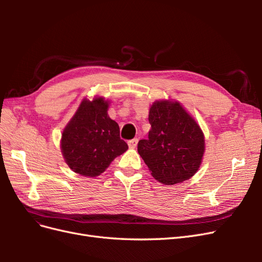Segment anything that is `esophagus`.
Returning a JSON list of instances; mask_svg holds the SVG:
<instances>
[{"label":"esophagus","instance_id":"obj_1","mask_svg":"<svg viewBox=\"0 0 262 262\" xmlns=\"http://www.w3.org/2000/svg\"><path fill=\"white\" fill-rule=\"evenodd\" d=\"M138 142H139V140H138V139L130 140V141L128 142V145H129V147H130V148H136V147H137V145H138Z\"/></svg>","mask_w":262,"mask_h":262}]
</instances>
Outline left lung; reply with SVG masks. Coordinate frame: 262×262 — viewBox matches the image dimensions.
Listing matches in <instances>:
<instances>
[{"instance_id": "obj_1", "label": "left lung", "mask_w": 262, "mask_h": 262, "mask_svg": "<svg viewBox=\"0 0 262 262\" xmlns=\"http://www.w3.org/2000/svg\"><path fill=\"white\" fill-rule=\"evenodd\" d=\"M152 128L147 140H140L138 152L157 181L176 185L194 176L205 152L199 123L179 101L155 100L149 107Z\"/></svg>"}]
</instances>
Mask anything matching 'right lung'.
Wrapping results in <instances>:
<instances>
[{"label": "right lung", "instance_id": "1", "mask_svg": "<svg viewBox=\"0 0 262 262\" xmlns=\"http://www.w3.org/2000/svg\"><path fill=\"white\" fill-rule=\"evenodd\" d=\"M110 101L102 96L84 98L63 129L61 152L69 167L84 177L104 172L128 149L118 123L108 116Z\"/></svg>", "mask_w": 262, "mask_h": 262}]
</instances>
